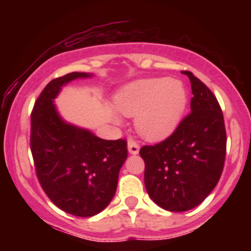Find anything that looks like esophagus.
I'll return each mask as SVG.
<instances>
[{
  "label": "esophagus",
  "mask_w": 251,
  "mask_h": 251,
  "mask_svg": "<svg viewBox=\"0 0 251 251\" xmlns=\"http://www.w3.org/2000/svg\"><path fill=\"white\" fill-rule=\"evenodd\" d=\"M127 149H128V152L131 154H137L138 152H139V144H138L137 142H134V140L129 139L127 143Z\"/></svg>",
  "instance_id": "34e87169"
}]
</instances>
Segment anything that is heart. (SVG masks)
<instances>
[{
    "label": "heart",
    "mask_w": 251,
    "mask_h": 251,
    "mask_svg": "<svg viewBox=\"0 0 251 251\" xmlns=\"http://www.w3.org/2000/svg\"><path fill=\"white\" fill-rule=\"evenodd\" d=\"M188 103L183 82L169 77L138 80L123 87L114 97L120 113L135 117L138 132L150 140H162L176 131ZM119 122L116 112H109Z\"/></svg>",
    "instance_id": "b5f03b06"
}]
</instances>
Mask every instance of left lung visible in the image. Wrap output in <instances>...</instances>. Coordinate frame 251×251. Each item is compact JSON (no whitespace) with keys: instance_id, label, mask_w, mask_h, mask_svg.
<instances>
[{"instance_id":"8db88e82","label":"left lung","mask_w":251,"mask_h":251,"mask_svg":"<svg viewBox=\"0 0 251 251\" xmlns=\"http://www.w3.org/2000/svg\"><path fill=\"white\" fill-rule=\"evenodd\" d=\"M191 113L168 139L143 146L146 191L160 208L188 211L205 200L220 180L226 151V133L220 103L191 72Z\"/></svg>"}]
</instances>
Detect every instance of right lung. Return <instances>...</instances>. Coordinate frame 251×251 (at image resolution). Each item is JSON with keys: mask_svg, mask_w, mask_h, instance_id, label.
Masks as SVG:
<instances>
[{"mask_svg": "<svg viewBox=\"0 0 251 251\" xmlns=\"http://www.w3.org/2000/svg\"><path fill=\"white\" fill-rule=\"evenodd\" d=\"M91 76L73 72L51 80L30 117V150L43 191L57 208L79 217H92L108 205L127 158L126 140H105L72 125L54 105L63 86Z\"/></svg>", "mask_w": 251, "mask_h": 251, "instance_id": "add662e5", "label": "right lung"}]
</instances>
